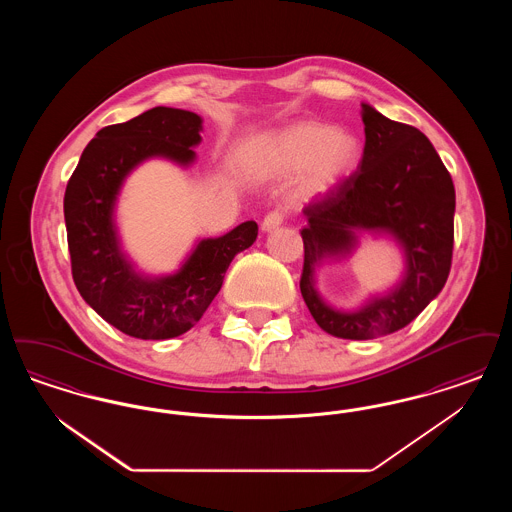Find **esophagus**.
Instances as JSON below:
<instances>
[{
	"label": "esophagus",
	"mask_w": 512,
	"mask_h": 512,
	"mask_svg": "<svg viewBox=\"0 0 512 512\" xmlns=\"http://www.w3.org/2000/svg\"><path fill=\"white\" fill-rule=\"evenodd\" d=\"M284 224V215H282V211H272V213H268L267 217L263 219L261 222V230L268 234V232H272V230H276V228H280Z\"/></svg>",
	"instance_id": "obj_1"
}]
</instances>
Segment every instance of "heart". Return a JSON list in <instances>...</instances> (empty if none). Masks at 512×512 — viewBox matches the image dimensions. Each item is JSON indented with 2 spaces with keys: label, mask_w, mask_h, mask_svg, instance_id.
<instances>
[{
  "label": "heart",
  "mask_w": 512,
  "mask_h": 512,
  "mask_svg": "<svg viewBox=\"0 0 512 512\" xmlns=\"http://www.w3.org/2000/svg\"><path fill=\"white\" fill-rule=\"evenodd\" d=\"M359 159L353 134L332 124L297 121L261 134L242 147V167L255 178H282L299 172L295 197L318 201L332 194Z\"/></svg>",
  "instance_id": "obj_1"
}]
</instances>
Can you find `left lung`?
I'll list each match as a JSON object with an SVG mask.
<instances>
[{
    "label": "left lung",
    "mask_w": 512,
    "mask_h": 512,
    "mask_svg": "<svg viewBox=\"0 0 512 512\" xmlns=\"http://www.w3.org/2000/svg\"><path fill=\"white\" fill-rule=\"evenodd\" d=\"M365 151L338 194L303 211L301 295L318 326L341 340H370L405 328L443 290L453 255L455 186L438 151L414 126L361 103ZM363 235L388 237L404 257L400 280L343 310L317 292L316 270L348 260Z\"/></svg>",
    "instance_id": "8db88e82"
}]
</instances>
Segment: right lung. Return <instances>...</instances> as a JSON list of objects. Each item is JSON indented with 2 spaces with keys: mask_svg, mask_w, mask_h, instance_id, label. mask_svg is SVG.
Wrapping results in <instances>:
<instances>
[{
  "mask_svg": "<svg viewBox=\"0 0 512 512\" xmlns=\"http://www.w3.org/2000/svg\"><path fill=\"white\" fill-rule=\"evenodd\" d=\"M201 132L203 119L192 111L153 107L101 128L67 184L63 209L74 284L99 317L126 336L169 340L188 332L220 292L232 259L257 240L255 220L219 238H197L169 274H147L122 249L117 205L126 178L151 159L190 169Z\"/></svg>",
  "mask_w": 512,
  "mask_h": 512,
  "instance_id": "1",
  "label": "right lung"
}]
</instances>
